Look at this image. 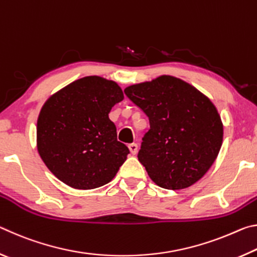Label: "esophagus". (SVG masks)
<instances>
[{"instance_id": "1", "label": "esophagus", "mask_w": 257, "mask_h": 257, "mask_svg": "<svg viewBox=\"0 0 257 257\" xmlns=\"http://www.w3.org/2000/svg\"><path fill=\"white\" fill-rule=\"evenodd\" d=\"M129 150H130V153H132L133 155H136L137 152H138V145L136 144V143H133V144H129Z\"/></svg>"}]
</instances>
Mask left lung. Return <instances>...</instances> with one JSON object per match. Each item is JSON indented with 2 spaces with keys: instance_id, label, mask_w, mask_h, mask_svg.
<instances>
[{
  "instance_id": "8db88e82",
  "label": "left lung",
  "mask_w": 257,
  "mask_h": 257,
  "mask_svg": "<svg viewBox=\"0 0 257 257\" xmlns=\"http://www.w3.org/2000/svg\"><path fill=\"white\" fill-rule=\"evenodd\" d=\"M124 94L149 116L138 160L156 185L178 190L205 175L219 154L223 125L205 95L171 76L129 86Z\"/></svg>"
}]
</instances>
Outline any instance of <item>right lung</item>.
I'll list each match as a JSON object with an SVG mask.
<instances>
[{
  "label": "right lung",
  "instance_id": "add662e5",
  "mask_svg": "<svg viewBox=\"0 0 257 257\" xmlns=\"http://www.w3.org/2000/svg\"><path fill=\"white\" fill-rule=\"evenodd\" d=\"M123 99L114 81L97 76L71 82L47 99L37 121V149L53 175L76 189L110 182L129 149L108 113Z\"/></svg>",
  "mask_w": 257,
  "mask_h": 257
}]
</instances>
